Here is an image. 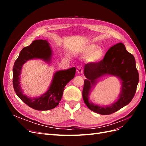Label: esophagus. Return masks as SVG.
<instances>
[{
    "mask_svg": "<svg viewBox=\"0 0 146 146\" xmlns=\"http://www.w3.org/2000/svg\"><path fill=\"white\" fill-rule=\"evenodd\" d=\"M83 68L82 67V66H80L77 70V72L78 74H82L83 73Z\"/></svg>",
    "mask_w": 146,
    "mask_h": 146,
    "instance_id": "obj_1",
    "label": "esophagus"
}]
</instances>
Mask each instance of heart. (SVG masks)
Wrapping results in <instances>:
<instances>
[{
  "label": "heart",
  "instance_id": "b5f03b06",
  "mask_svg": "<svg viewBox=\"0 0 146 146\" xmlns=\"http://www.w3.org/2000/svg\"><path fill=\"white\" fill-rule=\"evenodd\" d=\"M95 44H89L82 48V54L83 55H88L87 61L90 63H97L99 61L104 55L103 50L100 48H97Z\"/></svg>",
  "mask_w": 146,
  "mask_h": 146
}]
</instances>
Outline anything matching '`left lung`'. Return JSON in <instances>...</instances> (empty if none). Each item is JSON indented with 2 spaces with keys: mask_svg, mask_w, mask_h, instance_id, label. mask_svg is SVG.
Listing matches in <instances>:
<instances>
[{
  "mask_svg": "<svg viewBox=\"0 0 146 146\" xmlns=\"http://www.w3.org/2000/svg\"><path fill=\"white\" fill-rule=\"evenodd\" d=\"M82 96L84 102L90 110L102 115H108L118 111L129 104L133 99L139 82V74L136 67L133 55L127 52L125 46L119 42L110 47L103 60L98 63L85 66ZM105 74L117 76L122 82V90L119 99L108 107H100L89 102L88 96L96 80Z\"/></svg>",
  "mask_w": 146,
  "mask_h": 146,
  "instance_id": "1",
  "label": "left lung"
}]
</instances>
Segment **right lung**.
<instances>
[{
    "instance_id": "right-lung-1",
    "label": "right lung",
    "mask_w": 146,
    "mask_h": 146,
    "mask_svg": "<svg viewBox=\"0 0 146 146\" xmlns=\"http://www.w3.org/2000/svg\"><path fill=\"white\" fill-rule=\"evenodd\" d=\"M52 50L46 40H35L29 46L24 47L18 58L15 62L13 69V85L16 95L29 107L36 110L45 111L54 108L59 104L62 98L65 86L76 74V68L55 72L48 90L38 98H29L23 94L20 86L19 76L23 65L29 60L39 58L49 62L51 60Z\"/></svg>"
}]
</instances>
